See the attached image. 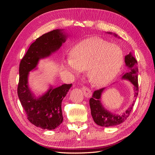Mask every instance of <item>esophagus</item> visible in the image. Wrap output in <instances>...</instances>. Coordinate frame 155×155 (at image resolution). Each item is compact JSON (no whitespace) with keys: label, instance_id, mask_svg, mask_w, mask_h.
Segmentation results:
<instances>
[{"label":"esophagus","instance_id":"esophagus-1","mask_svg":"<svg viewBox=\"0 0 155 155\" xmlns=\"http://www.w3.org/2000/svg\"><path fill=\"white\" fill-rule=\"evenodd\" d=\"M82 91H83L84 95H85V97H91L92 96V92H91V91L88 88H87V87H83Z\"/></svg>","mask_w":155,"mask_h":155}]
</instances>
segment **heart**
Returning <instances> with one entry per match:
<instances>
[{"instance_id":"1","label":"heart","mask_w":155,"mask_h":155,"mask_svg":"<svg viewBox=\"0 0 155 155\" xmlns=\"http://www.w3.org/2000/svg\"><path fill=\"white\" fill-rule=\"evenodd\" d=\"M123 61V51L119 46L94 37L75 46L63 65L65 70L75 76L87 70L90 82L95 86L103 87L113 80Z\"/></svg>"}]
</instances>
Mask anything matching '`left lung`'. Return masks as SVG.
I'll return each mask as SVG.
<instances>
[{
    "instance_id": "8db88e82",
    "label": "left lung",
    "mask_w": 155,
    "mask_h": 155,
    "mask_svg": "<svg viewBox=\"0 0 155 155\" xmlns=\"http://www.w3.org/2000/svg\"><path fill=\"white\" fill-rule=\"evenodd\" d=\"M107 33L112 34L111 32ZM114 35L117 37L116 34ZM125 63L127 67L128 68V70L122 75L121 79L129 80L133 85L134 100L133 101L131 106H130L125 112H123L121 114H113L105 109L101 102V94L105 90V88L95 91L93 93L92 97L89 101V104H90L92 118L94 122L98 125L101 127H112L119 125L123 123L128 118L131 110H132L135 100L137 99L138 94V63L131 53L125 55Z\"/></svg>"
}]
</instances>
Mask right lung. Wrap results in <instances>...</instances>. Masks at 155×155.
Returning <instances> with one entry per match:
<instances>
[{
  "label": "right lung",
  "instance_id": "add662e5",
  "mask_svg": "<svg viewBox=\"0 0 155 155\" xmlns=\"http://www.w3.org/2000/svg\"><path fill=\"white\" fill-rule=\"evenodd\" d=\"M62 31L54 30L37 38L30 45L19 64L18 98L28 120L43 129H54L63 122L62 101L72 84H64L57 88L51 86L43 96L37 97L28 87V79L29 72L37 67L41 59L49 57L64 43L67 35Z\"/></svg>",
  "mask_w": 155,
  "mask_h": 155
}]
</instances>
